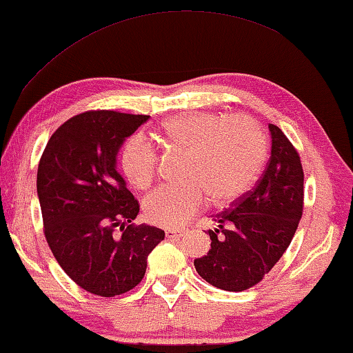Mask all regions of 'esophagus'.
I'll list each match as a JSON object with an SVG mask.
<instances>
[{
    "label": "esophagus",
    "mask_w": 353,
    "mask_h": 353,
    "mask_svg": "<svg viewBox=\"0 0 353 353\" xmlns=\"http://www.w3.org/2000/svg\"><path fill=\"white\" fill-rule=\"evenodd\" d=\"M165 234H166L168 239H179V237L185 236V231H179V229H177V231H176V229H168Z\"/></svg>",
    "instance_id": "esophagus-1"
}]
</instances>
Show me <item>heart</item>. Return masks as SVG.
<instances>
[{
	"instance_id": "obj_1",
	"label": "heart",
	"mask_w": 353,
	"mask_h": 353,
	"mask_svg": "<svg viewBox=\"0 0 353 353\" xmlns=\"http://www.w3.org/2000/svg\"><path fill=\"white\" fill-rule=\"evenodd\" d=\"M168 146L187 150L190 179L166 185L144 199L148 220L160 228H181L204 209L207 194L215 204H226L253 185L265 163L268 143L259 122L247 114L223 116L214 111H188L161 122ZM119 166L138 190L150 187L159 155L149 139L135 133L119 149Z\"/></svg>"
}]
</instances>
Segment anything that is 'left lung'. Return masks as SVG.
I'll use <instances>...</instances> for the list:
<instances>
[{
  "label": "left lung",
  "mask_w": 353,
  "mask_h": 353,
  "mask_svg": "<svg viewBox=\"0 0 353 353\" xmlns=\"http://www.w3.org/2000/svg\"><path fill=\"white\" fill-rule=\"evenodd\" d=\"M272 157L253 190L215 215L207 256L194 268L207 283L242 292L261 283L284 254L303 214V168L281 128L268 124Z\"/></svg>",
  "instance_id": "left-lung-1"
}]
</instances>
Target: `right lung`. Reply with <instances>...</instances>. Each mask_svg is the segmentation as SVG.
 Listing matches in <instances>:
<instances>
[{
    "label": "right lung",
    "mask_w": 353,
    "mask_h": 353,
    "mask_svg": "<svg viewBox=\"0 0 353 353\" xmlns=\"http://www.w3.org/2000/svg\"><path fill=\"white\" fill-rule=\"evenodd\" d=\"M150 116L91 110L58 127L37 168L43 234L61 268L86 292L116 297L141 283L165 231L135 226L139 204L116 154Z\"/></svg>",
    "instance_id": "add662e5"
}]
</instances>
